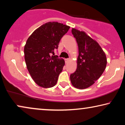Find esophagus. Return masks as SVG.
<instances>
[{"instance_id":"1","label":"esophagus","mask_w":125,"mask_h":125,"mask_svg":"<svg viewBox=\"0 0 125 125\" xmlns=\"http://www.w3.org/2000/svg\"><path fill=\"white\" fill-rule=\"evenodd\" d=\"M69 61H70V59L69 58L65 59V62H66V63H67L68 62H69Z\"/></svg>"}]
</instances>
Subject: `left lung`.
<instances>
[{
  "label": "left lung",
  "mask_w": 125,
  "mask_h": 125,
  "mask_svg": "<svg viewBox=\"0 0 125 125\" xmlns=\"http://www.w3.org/2000/svg\"><path fill=\"white\" fill-rule=\"evenodd\" d=\"M72 34L76 38L79 48L76 71L70 75L73 87L87 88L93 85L106 68V55L99 44L86 34L74 28Z\"/></svg>",
  "instance_id": "1"
}]
</instances>
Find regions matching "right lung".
I'll return each mask as SVG.
<instances>
[{
  "label": "right lung",
  "instance_id": "add662e5",
  "mask_svg": "<svg viewBox=\"0 0 125 125\" xmlns=\"http://www.w3.org/2000/svg\"><path fill=\"white\" fill-rule=\"evenodd\" d=\"M70 28L57 22H49L28 38L24 46L25 63L31 78L40 87L51 88L57 84L65 63L64 59L54 55V51Z\"/></svg>",
  "mask_w": 125,
  "mask_h": 125
}]
</instances>
